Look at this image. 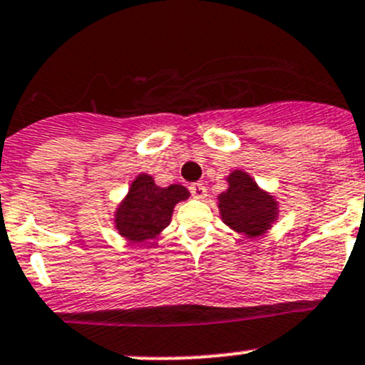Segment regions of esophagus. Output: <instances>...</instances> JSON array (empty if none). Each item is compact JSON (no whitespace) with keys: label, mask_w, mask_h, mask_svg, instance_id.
<instances>
[{"label":"esophagus","mask_w":365,"mask_h":365,"mask_svg":"<svg viewBox=\"0 0 365 365\" xmlns=\"http://www.w3.org/2000/svg\"><path fill=\"white\" fill-rule=\"evenodd\" d=\"M190 194H192L196 200H205L206 197V187L203 183H192L190 185Z\"/></svg>","instance_id":"obj_1"}]
</instances>
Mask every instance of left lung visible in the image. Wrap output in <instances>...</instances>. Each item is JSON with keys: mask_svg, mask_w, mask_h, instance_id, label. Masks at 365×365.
Wrapping results in <instances>:
<instances>
[{"mask_svg": "<svg viewBox=\"0 0 365 365\" xmlns=\"http://www.w3.org/2000/svg\"><path fill=\"white\" fill-rule=\"evenodd\" d=\"M226 192L219 196V210L224 224L245 237H259L270 230L277 219V201L257 187L244 171H233L227 176Z\"/></svg>", "mask_w": 365, "mask_h": 365, "instance_id": "left-lung-1", "label": "left lung"}]
</instances>
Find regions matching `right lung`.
Segmentation results:
<instances>
[{"label":"right lung","mask_w":365,"mask_h":365,"mask_svg":"<svg viewBox=\"0 0 365 365\" xmlns=\"http://www.w3.org/2000/svg\"><path fill=\"white\" fill-rule=\"evenodd\" d=\"M187 197L189 190L183 185L159 187L152 176L143 173L132 182L127 197L116 210L118 233L132 242L155 238L171 222L175 205Z\"/></svg>","instance_id":"obj_1"}]
</instances>
